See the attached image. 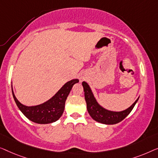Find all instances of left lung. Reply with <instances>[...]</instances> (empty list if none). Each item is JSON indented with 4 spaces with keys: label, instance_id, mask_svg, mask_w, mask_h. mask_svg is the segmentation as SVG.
I'll list each match as a JSON object with an SVG mask.
<instances>
[{
    "label": "left lung",
    "instance_id": "8db88e82",
    "mask_svg": "<svg viewBox=\"0 0 158 158\" xmlns=\"http://www.w3.org/2000/svg\"><path fill=\"white\" fill-rule=\"evenodd\" d=\"M82 86L84 88V97L89 114L94 120L104 124H114L123 121L131 112L139 97L136 99V101L130 107L119 112H115L104 108L97 102L89 85L86 81L82 82Z\"/></svg>",
    "mask_w": 158,
    "mask_h": 158
}]
</instances>
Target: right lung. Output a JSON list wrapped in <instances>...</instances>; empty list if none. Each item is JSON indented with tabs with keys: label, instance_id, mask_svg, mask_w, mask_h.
Returning <instances> with one entry per match:
<instances>
[{
	"label": "right lung",
	"instance_id": "1",
	"mask_svg": "<svg viewBox=\"0 0 158 158\" xmlns=\"http://www.w3.org/2000/svg\"><path fill=\"white\" fill-rule=\"evenodd\" d=\"M79 79L69 81L53 96L44 103L34 106H26L21 104L15 96L11 84L12 94L15 104L20 111L29 119L37 124H50L57 121L63 114L65 102L73 86L79 83Z\"/></svg>",
	"mask_w": 158,
	"mask_h": 158
}]
</instances>
